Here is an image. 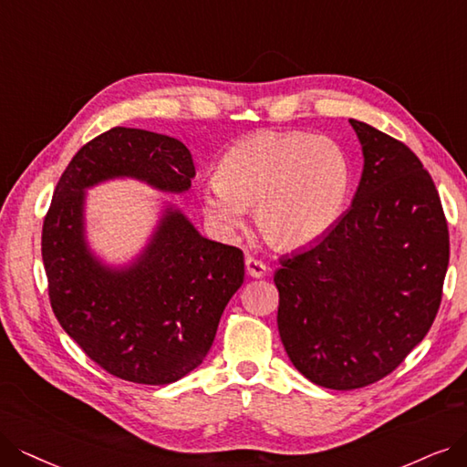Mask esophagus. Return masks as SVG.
<instances>
[{
	"label": "esophagus",
	"mask_w": 467,
	"mask_h": 467,
	"mask_svg": "<svg viewBox=\"0 0 467 467\" xmlns=\"http://www.w3.org/2000/svg\"><path fill=\"white\" fill-rule=\"evenodd\" d=\"M245 270H247V274L251 277H263L268 272V268H266V265L263 263V260H258L254 256H247L245 258Z\"/></svg>",
	"instance_id": "obj_1"
}]
</instances>
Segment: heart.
I'll return each instance as SVG.
<instances>
[{"label": "heart", "instance_id": "heart-1", "mask_svg": "<svg viewBox=\"0 0 467 467\" xmlns=\"http://www.w3.org/2000/svg\"><path fill=\"white\" fill-rule=\"evenodd\" d=\"M350 171L341 145L327 136L263 130L222 155L214 183L201 193L202 211L218 230L235 234L254 209L270 244L306 247L337 222Z\"/></svg>", "mask_w": 467, "mask_h": 467}]
</instances>
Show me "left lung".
Segmentation results:
<instances>
[{
    "label": "left lung",
    "mask_w": 467,
    "mask_h": 467,
    "mask_svg": "<svg viewBox=\"0 0 467 467\" xmlns=\"http://www.w3.org/2000/svg\"><path fill=\"white\" fill-rule=\"evenodd\" d=\"M348 122L364 155L350 209L274 274L289 360L335 390L383 379L421 343L451 254L442 204L421 161L378 128Z\"/></svg>",
    "instance_id": "1"
}]
</instances>
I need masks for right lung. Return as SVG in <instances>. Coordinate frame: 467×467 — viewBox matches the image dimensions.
<instances>
[{
    "label": "right lung",
    "instance_id": "obj_1",
    "mask_svg": "<svg viewBox=\"0 0 467 467\" xmlns=\"http://www.w3.org/2000/svg\"><path fill=\"white\" fill-rule=\"evenodd\" d=\"M193 176L192 153L182 141L117 126L72 157L53 192L42 228L51 308L110 376L143 385L188 376L211 350L245 265L241 249L202 237L169 207L132 265L105 266L86 244L84 192L113 178H136L183 193Z\"/></svg>",
    "mask_w": 467,
    "mask_h": 467
}]
</instances>
